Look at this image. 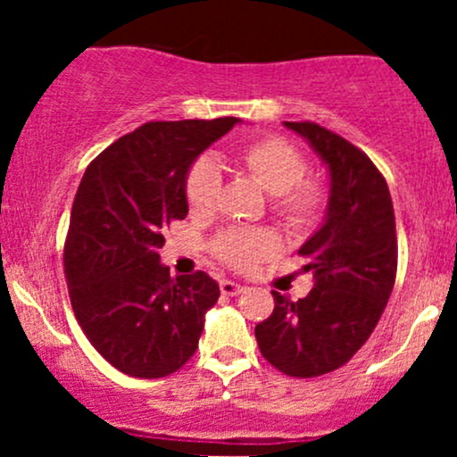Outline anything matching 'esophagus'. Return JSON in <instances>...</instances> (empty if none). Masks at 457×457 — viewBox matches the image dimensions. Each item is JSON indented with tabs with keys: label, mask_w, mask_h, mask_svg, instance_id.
Instances as JSON below:
<instances>
[{
	"label": "esophagus",
	"mask_w": 457,
	"mask_h": 457,
	"mask_svg": "<svg viewBox=\"0 0 457 457\" xmlns=\"http://www.w3.org/2000/svg\"><path fill=\"white\" fill-rule=\"evenodd\" d=\"M243 290H245V287L240 286V283L229 281V279L221 281V295H225V296H238Z\"/></svg>",
	"instance_id": "obj_1"
}]
</instances>
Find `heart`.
I'll return each instance as SVG.
<instances>
[{
  "label": "heart",
  "mask_w": 457,
  "mask_h": 457,
  "mask_svg": "<svg viewBox=\"0 0 457 457\" xmlns=\"http://www.w3.org/2000/svg\"><path fill=\"white\" fill-rule=\"evenodd\" d=\"M236 161L266 193L272 195V211L290 228L303 229L318 221L327 206V193L320 182L309 180L307 159L296 145L279 137L246 141L236 152ZM187 202L191 212L206 214L217 206L221 171L212 159L193 162L187 176ZM277 249L275 236L266 229L234 228L214 243V253L232 269H251Z\"/></svg>",
  "instance_id": "b5f03b06"
}]
</instances>
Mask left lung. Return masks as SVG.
<instances>
[{"mask_svg":"<svg viewBox=\"0 0 457 457\" xmlns=\"http://www.w3.org/2000/svg\"><path fill=\"white\" fill-rule=\"evenodd\" d=\"M283 124L328 167V206L298 249L312 292L295 303L272 290L275 309L255 327V339L272 367L313 378L348 363L374 333L395 283V214L386 180L365 152L316 122Z\"/></svg>","mask_w":457,"mask_h":457,"instance_id":"8db88e82","label":"left lung"}]
</instances>
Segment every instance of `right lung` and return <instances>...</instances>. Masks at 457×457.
<instances>
[{"instance_id":"1","label":"right lung","mask_w":457,"mask_h":457,"mask_svg":"<svg viewBox=\"0 0 457 457\" xmlns=\"http://www.w3.org/2000/svg\"><path fill=\"white\" fill-rule=\"evenodd\" d=\"M238 118L148 122L87 165L72 202L64 275L94 348L122 374L162 378L195 354L219 286L204 270L171 279L162 232L185 219L187 174Z\"/></svg>"}]
</instances>
